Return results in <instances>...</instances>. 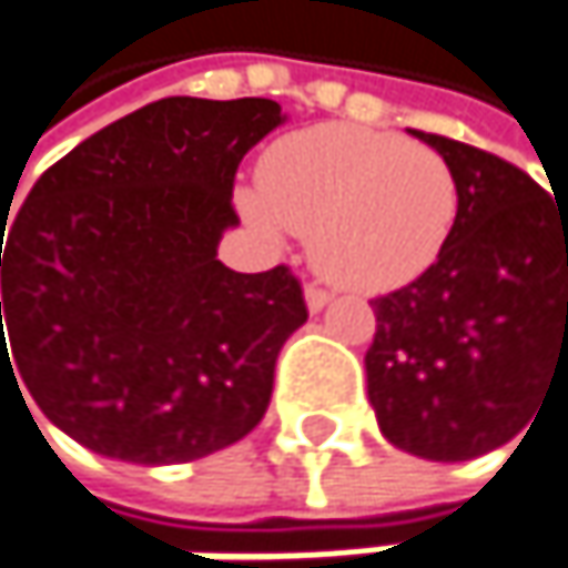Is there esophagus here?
I'll use <instances>...</instances> for the list:
<instances>
[{"label":"esophagus","mask_w":568,"mask_h":568,"mask_svg":"<svg viewBox=\"0 0 568 568\" xmlns=\"http://www.w3.org/2000/svg\"><path fill=\"white\" fill-rule=\"evenodd\" d=\"M328 302H332V292H325V288H318V285H305V305H308L312 315L322 312Z\"/></svg>","instance_id":"34e87169"}]
</instances>
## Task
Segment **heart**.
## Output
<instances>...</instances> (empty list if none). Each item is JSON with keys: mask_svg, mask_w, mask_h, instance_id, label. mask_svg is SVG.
<instances>
[{"mask_svg": "<svg viewBox=\"0 0 568 568\" xmlns=\"http://www.w3.org/2000/svg\"><path fill=\"white\" fill-rule=\"evenodd\" d=\"M457 176L427 144L358 124H315L276 141L243 220L266 240L308 236L315 270L352 292H392L424 276L457 220Z\"/></svg>", "mask_w": 568, "mask_h": 568, "instance_id": "heart-1", "label": "heart"}]
</instances>
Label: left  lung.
Instances as JSON below:
<instances>
[{
	"instance_id": "obj_1",
	"label": "left lung",
	"mask_w": 568,
	"mask_h": 568,
	"mask_svg": "<svg viewBox=\"0 0 568 568\" xmlns=\"http://www.w3.org/2000/svg\"><path fill=\"white\" fill-rule=\"evenodd\" d=\"M457 176L437 263L372 302L368 400L397 450L457 464L513 440L568 368V206L480 148L407 131Z\"/></svg>"
}]
</instances>
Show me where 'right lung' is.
Here are the masks:
<instances>
[{"instance_id":"1","label":"right lung","mask_w":568,"mask_h":568,"mask_svg":"<svg viewBox=\"0 0 568 568\" xmlns=\"http://www.w3.org/2000/svg\"><path fill=\"white\" fill-rule=\"evenodd\" d=\"M280 124L270 98H164L42 173L2 216L0 382L124 464H186L246 437L308 312L285 266L233 273L216 250L240 223V161Z\"/></svg>"}]
</instances>
